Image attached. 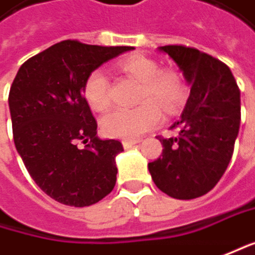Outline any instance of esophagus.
<instances>
[{"mask_svg": "<svg viewBox=\"0 0 255 255\" xmlns=\"http://www.w3.org/2000/svg\"><path fill=\"white\" fill-rule=\"evenodd\" d=\"M139 142H140L139 139H125V140H122V145H123V148H130Z\"/></svg>", "mask_w": 255, "mask_h": 255, "instance_id": "1", "label": "esophagus"}]
</instances>
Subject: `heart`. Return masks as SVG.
Listing matches in <instances>:
<instances>
[{
	"mask_svg": "<svg viewBox=\"0 0 255 255\" xmlns=\"http://www.w3.org/2000/svg\"><path fill=\"white\" fill-rule=\"evenodd\" d=\"M123 72L140 82L133 109H118L101 119V130L110 137L140 136L155 128L161 119L162 107L167 113L175 112L184 101L186 88L181 75L174 69H161L159 64L145 55H130L119 62ZM110 85L104 71H93L84 84V96L91 109L103 112L110 106Z\"/></svg>",
	"mask_w": 255,
	"mask_h": 255,
	"instance_id": "1",
	"label": "heart"
}]
</instances>
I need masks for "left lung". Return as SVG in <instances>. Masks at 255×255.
Instances as JSON below:
<instances>
[{
  "mask_svg": "<svg viewBox=\"0 0 255 255\" xmlns=\"http://www.w3.org/2000/svg\"><path fill=\"white\" fill-rule=\"evenodd\" d=\"M167 53L190 85V97L173 128L178 136L158 137L162 154L148 164L156 187L180 200L210 191L232 158L241 122L235 78L224 62L194 47H158Z\"/></svg>",
  "mask_w": 255,
  "mask_h": 255,
  "instance_id": "8db88e82",
  "label": "left lung"
}]
</instances>
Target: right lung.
Instances as JSON below:
<instances>
[{
  "label": "right lung",
  "instance_id": "right-lung-1",
  "mask_svg": "<svg viewBox=\"0 0 255 255\" xmlns=\"http://www.w3.org/2000/svg\"><path fill=\"white\" fill-rule=\"evenodd\" d=\"M132 49L64 40L26 61L12 81L15 149L34 183L62 205H94L116 184V155L123 146L97 136L84 84L100 65ZM78 141L89 143L81 150Z\"/></svg>",
  "mask_w": 255,
  "mask_h": 255
}]
</instances>
